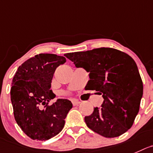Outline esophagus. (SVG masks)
Segmentation results:
<instances>
[{"label":"esophagus","instance_id":"1","mask_svg":"<svg viewBox=\"0 0 153 153\" xmlns=\"http://www.w3.org/2000/svg\"><path fill=\"white\" fill-rule=\"evenodd\" d=\"M71 102H72L73 105H74V106H76V105H79V104H80V101H77V100H75V99L72 100V101H71Z\"/></svg>","mask_w":153,"mask_h":153}]
</instances>
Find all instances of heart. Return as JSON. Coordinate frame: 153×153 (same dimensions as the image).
Wrapping results in <instances>:
<instances>
[{
  "instance_id": "b5f03b06",
  "label": "heart",
  "mask_w": 153,
  "mask_h": 153,
  "mask_svg": "<svg viewBox=\"0 0 153 153\" xmlns=\"http://www.w3.org/2000/svg\"><path fill=\"white\" fill-rule=\"evenodd\" d=\"M65 94H66V93H65Z\"/></svg>"
}]
</instances>
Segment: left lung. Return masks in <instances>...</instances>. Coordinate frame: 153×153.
Returning a JSON list of instances; mask_svg holds the SVG:
<instances>
[{"label":"left lung","mask_w":153,"mask_h":153,"mask_svg":"<svg viewBox=\"0 0 153 153\" xmlns=\"http://www.w3.org/2000/svg\"><path fill=\"white\" fill-rule=\"evenodd\" d=\"M89 72L86 87L98 91L104 102L85 116L87 126L105 137H119L131 128L140 109L143 82L134 59L128 54L109 47L65 55Z\"/></svg>","instance_id":"1"}]
</instances>
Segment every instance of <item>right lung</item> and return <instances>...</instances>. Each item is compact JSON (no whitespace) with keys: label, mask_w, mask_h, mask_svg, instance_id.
Segmentation results:
<instances>
[{"label":"right lung","mask_w":153,"mask_h":153,"mask_svg":"<svg viewBox=\"0 0 153 153\" xmlns=\"http://www.w3.org/2000/svg\"><path fill=\"white\" fill-rule=\"evenodd\" d=\"M66 62L63 56L41 53L27 59L17 70L13 79L10 97L18 126L25 134L37 140L56 136L65 126V119L73 104L58 99L51 88L56 68Z\"/></svg>","instance_id":"obj_1"}]
</instances>
